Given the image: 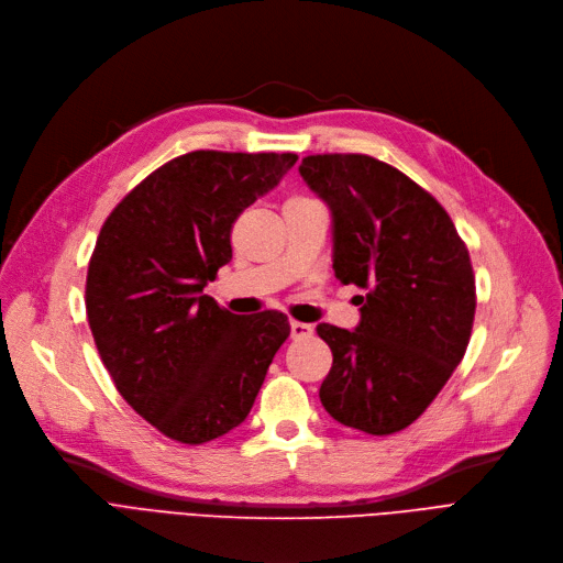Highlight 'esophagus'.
<instances>
[{"label":"esophagus","instance_id":"1","mask_svg":"<svg viewBox=\"0 0 563 563\" xmlns=\"http://www.w3.org/2000/svg\"><path fill=\"white\" fill-rule=\"evenodd\" d=\"M313 334V328L307 323H300V320H290V336L292 339H307Z\"/></svg>","mask_w":563,"mask_h":563}]
</instances>
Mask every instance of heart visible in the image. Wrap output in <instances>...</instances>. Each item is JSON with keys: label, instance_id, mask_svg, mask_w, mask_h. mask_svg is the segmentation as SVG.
I'll return each instance as SVG.
<instances>
[{"label": "heart", "instance_id": "heart-1", "mask_svg": "<svg viewBox=\"0 0 563 563\" xmlns=\"http://www.w3.org/2000/svg\"><path fill=\"white\" fill-rule=\"evenodd\" d=\"M305 199H309V197H290L288 201H305Z\"/></svg>", "mask_w": 563, "mask_h": 563}]
</instances>
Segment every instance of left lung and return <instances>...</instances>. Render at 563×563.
Segmentation results:
<instances>
[{
  "mask_svg": "<svg viewBox=\"0 0 563 563\" xmlns=\"http://www.w3.org/2000/svg\"><path fill=\"white\" fill-rule=\"evenodd\" d=\"M334 220V277L355 284L357 330L316 328L332 351L320 404L368 435L408 428L467 351L476 286L446 210L396 167L362 153L302 157Z\"/></svg>",
  "mask_w": 563,
  "mask_h": 563,
  "instance_id": "8db88e82",
  "label": "left lung"
}]
</instances>
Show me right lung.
I'll return each mask as SVG.
<instances>
[{"label":"right lung","mask_w":563,"mask_h":563,"mask_svg":"<svg viewBox=\"0 0 563 563\" xmlns=\"http://www.w3.org/2000/svg\"><path fill=\"white\" fill-rule=\"evenodd\" d=\"M296 153L192 151L148 174L104 220L87 318L104 368L169 440L203 444L243 423L279 345V311L235 316L203 286L231 261V229Z\"/></svg>","instance_id":"obj_1"}]
</instances>
